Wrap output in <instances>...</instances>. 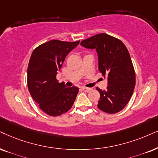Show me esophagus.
<instances>
[{
  "label": "esophagus",
  "mask_w": 158,
  "mask_h": 158,
  "mask_svg": "<svg viewBox=\"0 0 158 158\" xmlns=\"http://www.w3.org/2000/svg\"><path fill=\"white\" fill-rule=\"evenodd\" d=\"M81 89H82L83 91L87 92V93H88V92L92 90V88H88V87H81Z\"/></svg>",
  "instance_id": "1"
}]
</instances>
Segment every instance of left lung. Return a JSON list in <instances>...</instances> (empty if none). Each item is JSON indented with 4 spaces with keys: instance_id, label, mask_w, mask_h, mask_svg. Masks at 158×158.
Here are the masks:
<instances>
[{
    "instance_id": "obj_1",
    "label": "left lung",
    "mask_w": 158,
    "mask_h": 158,
    "mask_svg": "<svg viewBox=\"0 0 158 158\" xmlns=\"http://www.w3.org/2000/svg\"><path fill=\"white\" fill-rule=\"evenodd\" d=\"M82 47L95 49L98 57V70L107 77L106 90L96 87L101 97L98 107L108 114L123 110L132 96L135 74L128 50L120 40L100 33L81 42Z\"/></svg>"
}]
</instances>
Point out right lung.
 I'll use <instances>...</instances> for the list:
<instances>
[{
    "label": "right lung",
    "instance_id": "right-lung-1",
    "mask_svg": "<svg viewBox=\"0 0 158 158\" xmlns=\"http://www.w3.org/2000/svg\"><path fill=\"white\" fill-rule=\"evenodd\" d=\"M79 44L51 40L33 50L27 67V87L40 109L52 117L67 112L79 92L77 87H66L56 76L68 54Z\"/></svg>",
    "mask_w": 158,
    "mask_h": 158
}]
</instances>
